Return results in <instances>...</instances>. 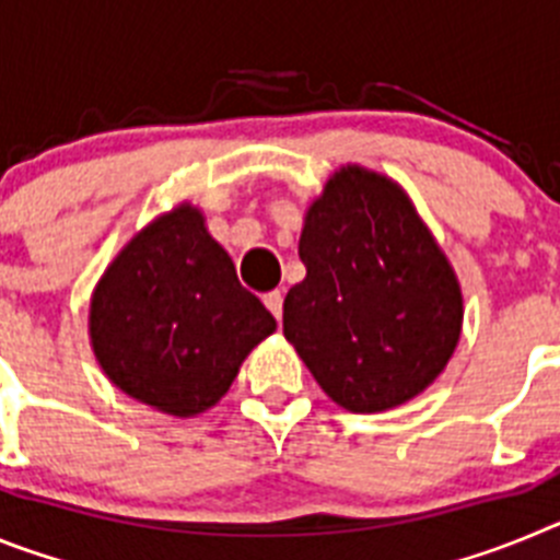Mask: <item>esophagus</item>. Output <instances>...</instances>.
<instances>
[{
    "label": "esophagus",
    "mask_w": 560,
    "mask_h": 560,
    "mask_svg": "<svg viewBox=\"0 0 560 560\" xmlns=\"http://www.w3.org/2000/svg\"><path fill=\"white\" fill-rule=\"evenodd\" d=\"M264 303L277 323H280V316H283V294H280V291H269V294H264Z\"/></svg>",
    "instance_id": "34e87169"
}]
</instances>
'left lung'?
I'll return each instance as SVG.
<instances>
[{
    "label": "left lung",
    "instance_id": "8db88e82",
    "mask_svg": "<svg viewBox=\"0 0 560 560\" xmlns=\"http://www.w3.org/2000/svg\"><path fill=\"white\" fill-rule=\"evenodd\" d=\"M300 260L308 275L285 294L283 334L339 407L384 412L443 373L463 294L395 182L341 167L305 215Z\"/></svg>",
    "mask_w": 560,
    "mask_h": 560
}]
</instances>
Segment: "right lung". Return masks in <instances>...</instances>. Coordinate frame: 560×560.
Returning <instances> with one entry per match:
<instances>
[{"mask_svg": "<svg viewBox=\"0 0 560 560\" xmlns=\"http://www.w3.org/2000/svg\"><path fill=\"white\" fill-rule=\"evenodd\" d=\"M275 316L237 283L235 266L190 205L162 215L114 257L89 311L103 373L167 415L210 409Z\"/></svg>", "mask_w": 560, "mask_h": 560, "instance_id": "add662e5", "label": "right lung"}]
</instances>
